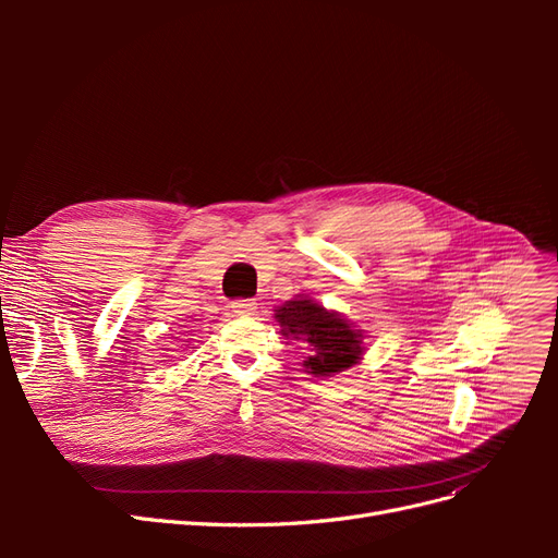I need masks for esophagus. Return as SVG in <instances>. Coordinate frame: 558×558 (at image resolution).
Masks as SVG:
<instances>
[{"label":"esophagus","instance_id":"1","mask_svg":"<svg viewBox=\"0 0 558 558\" xmlns=\"http://www.w3.org/2000/svg\"><path fill=\"white\" fill-rule=\"evenodd\" d=\"M230 310L238 316H253L258 307H256V300H234Z\"/></svg>","mask_w":558,"mask_h":558}]
</instances>
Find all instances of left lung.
<instances>
[{
    "mask_svg": "<svg viewBox=\"0 0 558 558\" xmlns=\"http://www.w3.org/2000/svg\"><path fill=\"white\" fill-rule=\"evenodd\" d=\"M283 337H293L307 353L302 363L310 375L330 377L344 373L363 356V330L340 314L328 312L318 302L298 295L275 310Z\"/></svg>",
    "mask_w": 558,
    "mask_h": 558,
    "instance_id": "1",
    "label": "left lung"
}]
</instances>
